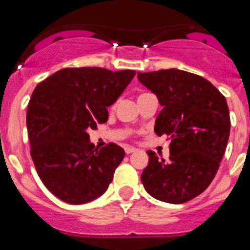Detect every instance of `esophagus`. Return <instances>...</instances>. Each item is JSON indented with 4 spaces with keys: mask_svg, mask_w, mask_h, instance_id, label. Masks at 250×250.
<instances>
[{
    "mask_svg": "<svg viewBox=\"0 0 250 250\" xmlns=\"http://www.w3.org/2000/svg\"><path fill=\"white\" fill-rule=\"evenodd\" d=\"M125 153H127V155H129V153H132V152H136V148L127 146V147H125Z\"/></svg>",
    "mask_w": 250,
    "mask_h": 250,
    "instance_id": "1",
    "label": "esophagus"
}]
</instances>
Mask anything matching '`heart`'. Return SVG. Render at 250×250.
I'll return each mask as SVG.
<instances>
[{
  "label": "heart",
  "instance_id": "1",
  "mask_svg": "<svg viewBox=\"0 0 250 250\" xmlns=\"http://www.w3.org/2000/svg\"><path fill=\"white\" fill-rule=\"evenodd\" d=\"M146 94H148V93H142V94H140V97H138V98H141V97H143V95H146Z\"/></svg>",
  "mask_w": 250,
  "mask_h": 250
}]
</instances>
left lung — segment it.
Wrapping results in <instances>:
<instances>
[{
    "mask_svg": "<svg viewBox=\"0 0 250 250\" xmlns=\"http://www.w3.org/2000/svg\"><path fill=\"white\" fill-rule=\"evenodd\" d=\"M137 77L164 107L156 119V134L171 140L166 161L147 152L142 184L157 200L186 203L208 188L220 166L230 133L225 97L209 80L179 69Z\"/></svg>",
    "mask_w": 250,
    "mask_h": 250,
    "instance_id": "obj_1",
    "label": "left lung"
}]
</instances>
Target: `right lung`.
<instances>
[{
	"label": "right lung",
	"mask_w": 250,
	"mask_h": 250,
	"mask_svg": "<svg viewBox=\"0 0 250 250\" xmlns=\"http://www.w3.org/2000/svg\"><path fill=\"white\" fill-rule=\"evenodd\" d=\"M134 70L65 68L38 84L26 113L35 168L47 190L68 204L101 196L125 157L116 143L101 149L89 129L108 121V109L133 79Z\"/></svg>",
	"instance_id": "1"
}]
</instances>
